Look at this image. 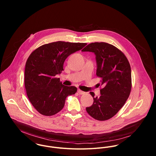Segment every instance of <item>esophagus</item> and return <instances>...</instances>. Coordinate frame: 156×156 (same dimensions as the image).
Returning a JSON list of instances; mask_svg holds the SVG:
<instances>
[{
  "mask_svg": "<svg viewBox=\"0 0 156 156\" xmlns=\"http://www.w3.org/2000/svg\"><path fill=\"white\" fill-rule=\"evenodd\" d=\"M77 92H78V93L79 94H80V95H83V94H85V92H83V91H82V90H80V89H78V90H77Z\"/></svg>",
  "mask_w": 156,
  "mask_h": 156,
  "instance_id": "1",
  "label": "esophagus"
}]
</instances>
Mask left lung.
<instances>
[{
  "label": "left lung",
  "instance_id": "left-lung-1",
  "mask_svg": "<svg viewBox=\"0 0 156 156\" xmlns=\"http://www.w3.org/2000/svg\"><path fill=\"white\" fill-rule=\"evenodd\" d=\"M82 51L95 53L97 77L101 78L100 97L86 110L90 116L98 121H106L115 116L124 105L132 89V73L126 55L117 47L106 43H92Z\"/></svg>",
  "mask_w": 156,
  "mask_h": 156
}]
</instances>
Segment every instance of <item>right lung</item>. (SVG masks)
Instances as JSON below:
<instances>
[{
  "mask_svg": "<svg viewBox=\"0 0 156 156\" xmlns=\"http://www.w3.org/2000/svg\"><path fill=\"white\" fill-rule=\"evenodd\" d=\"M87 43L57 41L43 45L34 50L27 59L24 86L34 108L44 116L61 111L68 95L77 88L64 86L56 77L64 70V63L71 54L82 49Z\"/></svg>",
  "mask_w": 156,
  "mask_h": 156,
  "instance_id": "add662e5",
  "label": "right lung"
}]
</instances>
